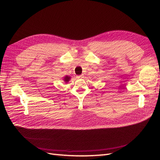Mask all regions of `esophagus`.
Segmentation results:
<instances>
[{
    "instance_id": "1",
    "label": "esophagus",
    "mask_w": 160,
    "mask_h": 160,
    "mask_svg": "<svg viewBox=\"0 0 160 160\" xmlns=\"http://www.w3.org/2000/svg\"><path fill=\"white\" fill-rule=\"evenodd\" d=\"M84 77V75L83 74H82V75H77V79H82V78H83Z\"/></svg>"
}]
</instances>
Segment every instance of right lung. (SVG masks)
Returning a JSON list of instances; mask_svg holds the SVG:
<instances>
[{
	"mask_svg": "<svg viewBox=\"0 0 160 160\" xmlns=\"http://www.w3.org/2000/svg\"><path fill=\"white\" fill-rule=\"evenodd\" d=\"M70 79H71V77H69L68 75H66L65 77H63V79H62V80H63V81L65 82V83H67L70 81Z\"/></svg>",
	"mask_w": 160,
	"mask_h": 160,
	"instance_id": "1",
	"label": "right lung"
}]
</instances>
